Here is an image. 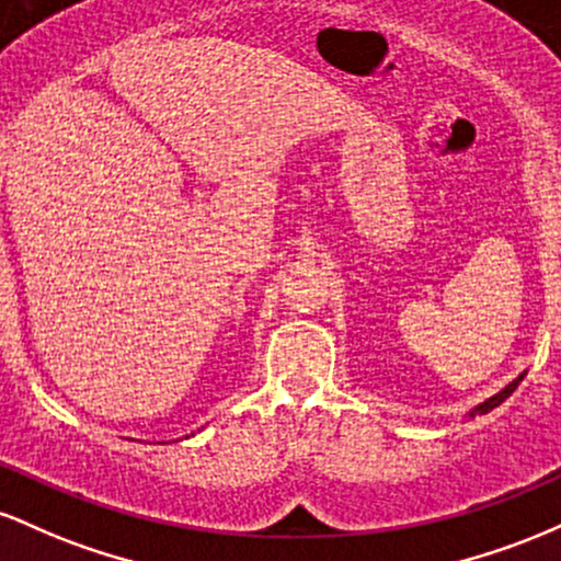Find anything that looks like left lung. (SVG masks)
I'll return each mask as SVG.
<instances>
[{
	"label": "left lung",
	"mask_w": 561,
	"mask_h": 561,
	"mask_svg": "<svg viewBox=\"0 0 561 561\" xmlns=\"http://www.w3.org/2000/svg\"><path fill=\"white\" fill-rule=\"evenodd\" d=\"M519 379H523V377H519ZM519 379H514V382H512V385H506V388H504V390H501V392H495V396H493V398H488V401H485V403H480V405H478V409H474V411H472V416L488 414V411H493V409H495V405H499L501 401H506V398H508V396H512V392H514V390H517Z\"/></svg>",
	"instance_id": "8db88e82"
}]
</instances>
